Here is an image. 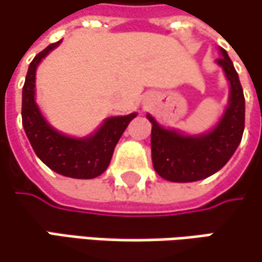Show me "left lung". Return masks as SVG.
I'll list each match as a JSON object with an SVG mask.
<instances>
[{
  "instance_id": "left-lung-1",
  "label": "left lung",
  "mask_w": 262,
  "mask_h": 262,
  "mask_svg": "<svg viewBox=\"0 0 262 262\" xmlns=\"http://www.w3.org/2000/svg\"><path fill=\"white\" fill-rule=\"evenodd\" d=\"M217 64L231 83L229 102L219 124L207 135L184 136L163 129L148 115L151 127V160L155 171L165 180L187 183L207 179L217 172L237 150L245 130V94L225 49Z\"/></svg>"
}]
</instances>
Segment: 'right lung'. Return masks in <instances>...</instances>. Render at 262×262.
I'll list each match as a JSON object with an SVG mask.
<instances>
[{"label": "right lung", "instance_id": "add662e5", "mask_svg": "<svg viewBox=\"0 0 262 262\" xmlns=\"http://www.w3.org/2000/svg\"><path fill=\"white\" fill-rule=\"evenodd\" d=\"M60 41L49 45L38 52L28 67L22 91V124L30 144L38 159L52 171L72 179H94L103 174L109 166L117 142L136 114L107 118L93 136L75 139L52 129L34 102L36 69Z\"/></svg>", "mask_w": 262, "mask_h": 262}]
</instances>
